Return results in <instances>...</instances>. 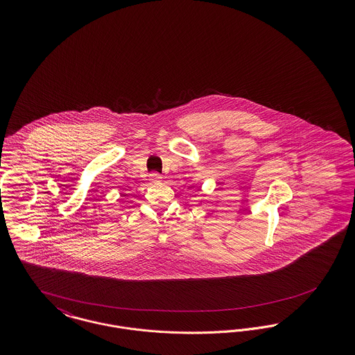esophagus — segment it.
Masks as SVG:
<instances>
[{
    "instance_id": "esophagus-1",
    "label": "esophagus",
    "mask_w": 355,
    "mask_h": 355,
    "mask_svg": "<svg viewBox=\"0 0 355 355\" xmlns=\"http://www.w3.org/2000/svg\"><path fill=\"white\" fill-rule=\"evenodd\" d=\"M149 181L154 184V185H157V184H161V181H162V177L159 175V174H157V173H153L149 175Z\"/></svg>"
}]
</instances>
